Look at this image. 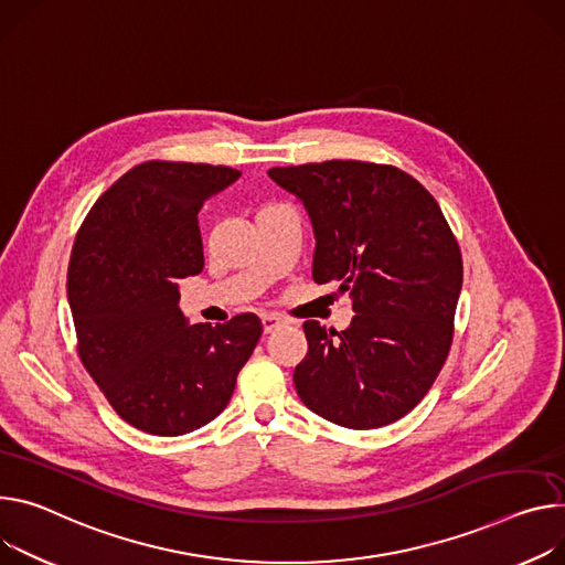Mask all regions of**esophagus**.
<instances>
[{"mask_svg": "<svg viewBox=\"0 0 565 565\" xmlns=\"http://www.w3.org/2000/svg\"><path fill=\"white\" fill-rule=\"evenodd\" d=\"M262 322H264V331L266 333H273L275 329H279L284 324V320L279 316H275V313H264Z\"/></svg>", "mask_w": 565, "mask_h": 565, "instance_id": "34e87169", "label": "esophagus"}]
</instances>
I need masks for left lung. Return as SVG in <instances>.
<instances>
[{
  "label": "left lung",
  "instance_id": "obj_1",
  "mask_svg": "<svg viewBox=\"0 0 565 565\" xmlns=\"http://www.w3.org/2000/svg\"><path fill=\"white\" fill-rule=\"evenodd\" d=\"M268 175L309 212L313 279L349 290L355 313L344 331L303 322L299 398L353 430L405 417L446 363L461 290L459 245L437 200L387 164L331 160Z\"/></svg>",
  "mask_w": 565,
  "mask_h": 565
}]
</instances>
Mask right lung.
Returning a JSON list of instances; mask_svg holds the SVG:
<instances>
[{
  "instance_id": "right-lung-1",
  "label": "right lung",
  "mask_w": 565,
  "mask_h": 565,
  "mask_svg": "<svg viewBox=\"0 0 565 565\" xmlns=\"http://www.w3.org/2000/svg\"><path fill=\"white\" fill-rule=\"evenodd\" d=\"M241 178L230 167L143 162L100 195L67 270L78 355L130 426L178 437L216 419L262 338V320L189 324L178 281L204 266L198 212Z\"/></svg>"
}]
</instances>
